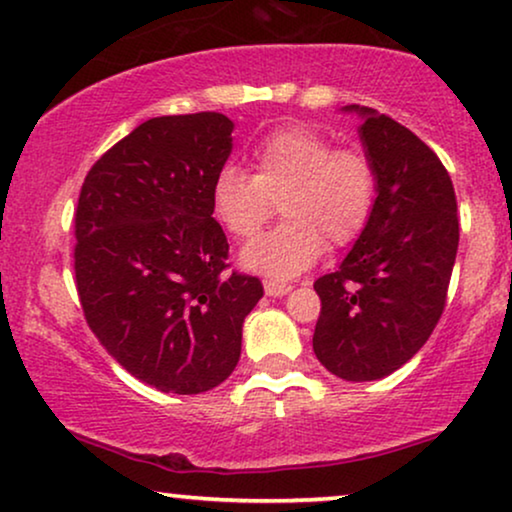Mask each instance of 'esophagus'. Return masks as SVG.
<instances>
[{
	"instance_id": "esophagus-1",
	"label": "esophagus",
	"mask_w": 512,
	"mask_h": 512,
	"mask_svg": "<svg viewBox=\"0 0 512 512\" xmlns=\"http://www.w3.org/2000/svg\"><path fill=\"white\" fill-rule=\"evenodd\" d=\"M291 291V284H284V282H272V280H265V294L268 296H287Z\"/></svg>"
}]
</instances>
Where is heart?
<instances>
[{
	"mask_svg": "<svg viewBox=\"0 0 512 512\" xmlns=\"http://www.w3.org/2000/svg\"><path fill=\"white\" fill-rule=\"evenodd\" d=\"M254 174L223 167L211 183L216 221L247 242L280 202L287 221L242 251L244 268L270 280L308 270L324 247H348L367 228L376 204V167L360 145H341L308 124L272 131L251 152Z\"/></svg>",
	"mask_w": 512,
	"mask_h": 512,
	"instance_id": "1",
	"label": "heart"
}]
</instances>
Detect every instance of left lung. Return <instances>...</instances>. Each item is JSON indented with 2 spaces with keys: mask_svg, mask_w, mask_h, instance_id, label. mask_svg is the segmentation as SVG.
<instances>
[{
  "mask_svg": "<svg viewBox=\"0 0 512 512\" xmlns=\"http://www.w3.org/2000/svg\"><path fill=\"white\" fill-rule=\"evenodd\" d=\"M362 143L376 167V204L341 268L322 275L313 350L345 381H376L409 362L447 305L459 249L456 192L440 157L407 126L371 108Z\"/></svg>",
  "mask_w": 512,
  "mask_h": 512,
  "instance_id": "8db88e82",
  "label": "left lung"
}]
</instances>
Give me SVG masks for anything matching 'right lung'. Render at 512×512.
Segmentation results:
<instances>
[{"mask_svg":"<svg viewBox=\"0 0 512 512\" xmlns=\"http://www.w3.org/2000/svg\"><path fill=\"white\" fill-rule=\"evenodd\" d=\"M221 112L152 117L89 169L75 211L86 324L138 381L176 395L237 367L263 284L230 268L211 183L232 150Z\"/></svg>","mask_w":512,"mask_h":512,"instance_id":"right-lung-1","label":"right lung"}]
</instances>
